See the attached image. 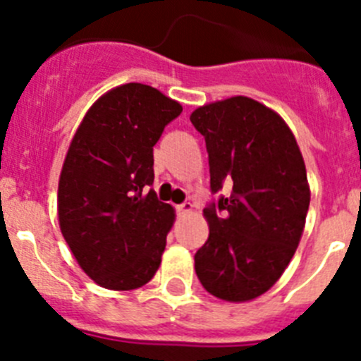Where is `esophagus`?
<instances>
[{
    "label": "esophagus",
    "mask_w": 361,
    "mask_h": 361,
    "mask_svg": "<svg viewBox=\"0 0 361 361\" xmlns=\"http://www.w3.org/2000/svg\"><path fill=\"white\" fill-rule=\"evenodd\" d=\"M177 212H178V215H190V213L193 212V204L191 202L180 204V206H177Z\"/></svg>",
    "instance_id": "34e87169"
}]
</instances>
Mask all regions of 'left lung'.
<instances>
[{
  "label": "left lung",
  "mask_w": 361,
  "mask_h": 361,
  "mask_svg": "<svg viewBox=\"0 0 361 361\" xmlns=\"http://www.w3.org/2000/svg\"><path fill=\"white\" fill-rule=\"evenodd\" d=\"M190 121L206 141L213 193L233 183L204 209L197 276L216 298L250 302L275 286L300 244L311 200L304 157L286 121L251 97L204 104Z\"/></svg>",
  "instance_id": "obj_1"
}]
</instances>
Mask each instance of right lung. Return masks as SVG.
Returning a JSON list of instances; mask_svg holds the SVG:
<instances>
[{
  "label": "right lung",
  "instance_id": "right-lung-1",
  "mask_svg": "<svg viewBox=\"0 0 361 361\" xmlns=\"http://www.w3.org/2000/svg\"><path fill=\"white\" fill-rule=\"evenodd\" d=\"M183 106L126 82L88 108L63 162L57 219L79 267L97 286L132 291L161 266L175 209L153 184V146Z\"/></svg>",
  "mask_w": 361,
  "mask_h": 361
}]
</instances>
